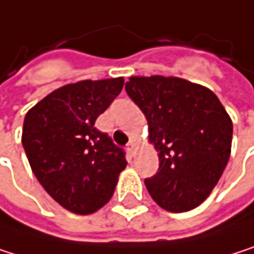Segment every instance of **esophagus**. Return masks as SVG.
<instances>
[{"mask_svg":"<svg viewBox=\"0 0 254 254\" xmlns=\"http://www.w3.org/2000/svg\"><path fill=\"white\" fill-rule=\"evenodd\" d=\"M126 150L129 152V155L131 156H135V150H137V144L134 143V141H131L129 144H128V147H126Z\"/></svg>","mask_w":254,"mask_h":254,"instance_id":"34e87169","label":"esophagus"}]
</instances>
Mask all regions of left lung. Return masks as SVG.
<instances>
[{
	"instance_id": "obj_1",
	"label": "left lung",
	"mask_w": 254,
	"mask_h": 254,
	"mask_svg": "<svg viewBox=\"0 0 254 254\" xmlns=\"http://www.w3.org/2000/svg\"><path fill=\"white\" fill-rule=\"evenodd\" d=\"M126 93L149 123V141L159 156L158 173L146 179L162 208L182 213L198 207L226 168L232 120L207 87L179 77H131Z\"/></svg>"
}]
</instances>
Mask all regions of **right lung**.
Returning a JSON list of instances; mask_svg holds the SVG:
<instances>
[{"instance_id": "1", "label": "right lung", "mask_w": 254, "mask_h": 254, "mask_svg": "<svg viewBox=\"0 0 254 254\" xmlns=\"http://www.w3.org/2000/svg\"><path fill=\"white\" fill-rule=\"evenodd\" d=\"M123 87V78L62 86L25 116L22 146L46 192L75 214H92L114 193L125 152L95 128Z\"/></svg>"}]
</instances>
